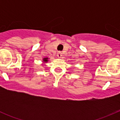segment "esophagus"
Wrapping results in <instances>:
<instances>
[{
  "mask_svg": "<svg viewBox=\"0 0 120 120\" xmlns=\"http://www.w3.org/2000/svg\"><path fill=\"white\" fill-rule=\"evenodd\" d=\"M61 56H62V53L61 52H59L57 53V57L59 58H61Z\"/></svg>",
  "mask_w": 120,
  "mask_h": 120,
  "instance_id": "1",
  "label": "esophagus"
}]
</instances>
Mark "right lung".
Masks as SVG:
<instances>
[{"label": "right lung", "mask_w": 120, "mask_h": 120, "mask_svg": "<svg viewBox=\"0 0 120 120\" xmlns=\"http://www.w3.org/2000/svg\"><path fill=\"white\" fill-rule=\"evenodd\" d=\"M49 58L48 57H45V58H43V63H46V62H48L49 61Z\"/></svg>", "instance_id": "right-lung-1"}]
</instances>
